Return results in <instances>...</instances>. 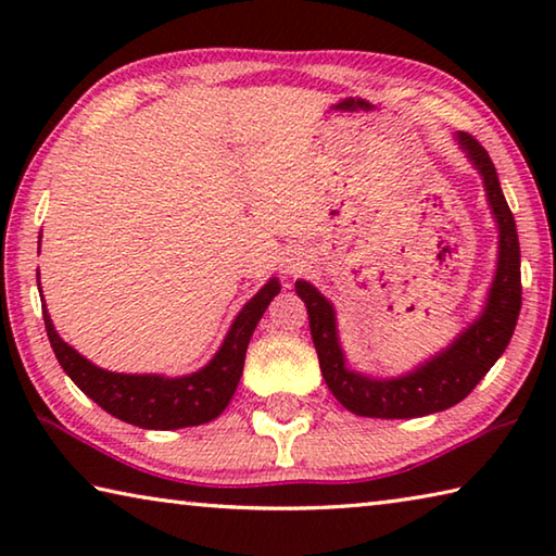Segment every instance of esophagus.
Listing matches in <instances>:
<instances>
[{
	"label": "esophagus",
	"instance_id": "esophagus-1",
	"mask_svg": "<svg viewBox=\"0 0 556 556\" xmlns=\"http://www.w3.org/2000/svg\"><path fill=\"white\" fill-rule=\"evenodd\" d=\"M304 267H306V262L301 257H291V260L285 262L287 275H299V271H304Z\"/></svg>",
	"mask_w": 556,
	"mask_h": 556
}]
</instances>
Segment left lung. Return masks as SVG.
Wrapping results in <instances>:
<instances>
[{"instance_id":"obj_1","label":"left lung","mask_w":556,"mask_h":556,"mask_svg":"<svg viewBox=\"0 0 556 556\" xmlns=\"http://www.w3.org/2000/svg\"><path fill=\"white\" fill-rule=\"evenodd\" d=\"M458 144L483 176L485 195L497 223V269L488 294L483 314L460 333L446 351L437 353L417 370L400 378L375 380L345 365L338 343L336 312L321 291L308 281H296V294L306 304L308 328L318 353L324 380L333 397L357 417L375 419H414L425 414L444 412L468 397L485 372L510 343L517 316L522 306L520 285V242L507 201L497 181L495 166L478 139L458 131Z\"/></svg>"}]
</instances>
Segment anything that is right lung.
Wrapping results in <instances>:
<instances>
[{"label":"right lung","mask_w":556,"mask_h":556,"mask_svg":"<svg viewBox=\"0 0 556 556\" xmlns=\"http://www.w3.org/2000/svg\"><path fill=\"white\" fill-rule=\"evenodd\" d=\"M41 244V240H39ZM279 281L269 279L242 312L235 316L228 336L220 345V351L213 355V361L199 372L184 375V378H164V375H125L110 372L92 365L88 357L63 341L55 333L51 316L43 304V324L46 333L55 357H59L65 375L88 394L92 402H98L102 409L112 417H117L127 425L142 429H181L199 427L205 421H213L223 409L228 407L235 390H238L244 353L262 314L269 306V301L279 294ZM41 291V287H39Z\"/></svg>","instance_id":"1"}]
</instances>
